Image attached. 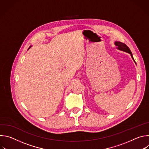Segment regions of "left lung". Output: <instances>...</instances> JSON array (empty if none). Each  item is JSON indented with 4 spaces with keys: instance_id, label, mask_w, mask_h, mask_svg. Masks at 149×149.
<instances>
[{
    "instance_id": "8db88e82",
    "label": "left lung",
    "mask_w": 149,
    "mask_h": 149,
    "mask_svg": "<svg viewBox=\"0 0 149 149\" xmlns=\"http://www.w3.org/2000/svg\"><path fill=\"white\" fill-rule=\"evenodd\" d=\"M115 45L117 46V48L119 50H121V51H124V52H128L129 53L130 55H131V56L132 58V59H133V61L135 62L134 58H133V55H132V53L130 49V48L127 47L125 44L124 43H122V42H115Z\"/></svg>"
}]
</instances>
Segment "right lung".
I'll return each mask as SVG.
<instances>
[{"instance_id": "1", "label": "right lung", "mask_w": 149, "mask_h": 149, "mask_svg": "<svg viewBox=\"0 0 149 149\" xmlns=\"http://www.w3.org/2000/svg\"><path fill=\"white\" fill-rule=\"evenodd\" d=\"M31 47H32V46H30V47H29V48H28V49H29V48H31Z\"/></svg>"}]
</instances>
